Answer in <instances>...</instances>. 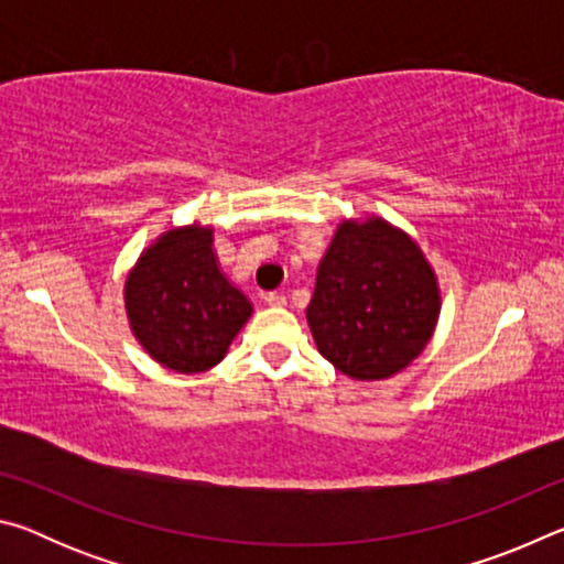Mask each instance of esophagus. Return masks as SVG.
Listing matches in <instances>:
<instances>
[{
    "mask_svg": "<svg viewBox=\"0 0 564 564\" xmlns=\"http://www.w3.org/2000/svg\"><path fill=\"white\" fill-rule=\"evenodd\" d=\"M265 303H269V305H273V308H283V305L285 303H289V299H285V295L283 293H269V295H265Z\"/></svg>",
    "mask_w": 564,
    "mask_h": 564,
    "instance_id": "34e87169",
    "label": "esophagus"
}]
</instances>
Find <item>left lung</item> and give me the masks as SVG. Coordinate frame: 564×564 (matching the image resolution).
Masks as SVG:
<instances>
[{
    "mask_svg": "<svg viewBox=\"0 0 564 564\" xmlns=\"http://www.w3.org/2000/svg\"><path fill=\"white\" fill-rule=\"evenodd\" d=\"M441 291L423 251L383 218L343 221L305 318L321 356L356 380L410 366L433 336Z\"/></svg>",
    "mask_w": 564,
    "mask_h": 564,
    "instance_id": "obj_1",
    "label": "left lung"
}]
</instances>
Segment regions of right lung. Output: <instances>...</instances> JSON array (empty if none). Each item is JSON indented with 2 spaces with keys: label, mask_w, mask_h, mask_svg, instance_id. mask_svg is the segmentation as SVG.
Returning a JSON list of instances; mask_svg holds the SVG:
<instances>
[{
  "label": "right lung",
  "mask_w": 564,
  "mask_h": 564,
  "mask_svg": "<svg viewBox=\"0 0 564 564\" xmlns=\"http://www.w3.org/2000/svg\"><path fill=\"white\" fill-rule=\"evenodd\" d=\"M133 336L176 373H202L226 356L251 303L216 263L212 228H171L141 253L123 289Z\"/></svg>",
  "instance_id": "add662e5"
}]
</instances>
